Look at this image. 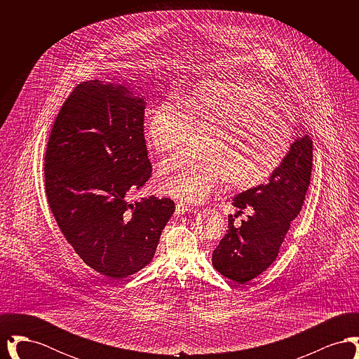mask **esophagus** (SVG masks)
<instances>
[{
    "mask_svg": "<svg viewBox=\"0 0 359 359\" xmlns=\"http://www.w3.org/2000/svg\"><path fill=\"white\" fill-rule=\"evenodd\" d=\"M176 211L179 214H186V212H191L192 211V207L189 205H186V203H177L176 205Z\"/></svg>",
    "mask_w": 359,
    "mask_h": 359,
    "instance_id": "obj_1",
    "label": "esophagus"
}]
</instances>
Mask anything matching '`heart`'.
I'll return each instance as SVG.
<instances>
[{"instance_id": "b5f03b06", "label": "heart", "mask_w": 359, "mask_h": 359, "mask_svg": "<svg viewBox=\"0 0 359 359\" xmlns=\"http://www.w3.org/2000/svg\"><path fill=\"white\" fill-rule=\"evenodd\" d=\"M191 130L205 132L199 157L176 156L157 168L161 191L187 203H201L223 182L231 189L262 184L290 151L287 122L252 83L202 82L184 104L176 98L157 103L145 123L147 141L158 154L179 151Z\"/></svg>"}]
</instances>
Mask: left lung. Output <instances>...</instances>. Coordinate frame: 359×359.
Segmentation results:
<instances>
[{"instance_id": "8db88e82", "label": "left lung", "mask_w": 359, "mask_h": 359, "mask_svg": "<svg viewBox=\"0 0 359 359\" xmlns=\"http://www.w3.org/2000/svg\"><path fill=\"white\" fill-rule=\"evenodd\" d=\"M311 171L312 140L307 135L297 137L266 184L234 196V207L250 205L255 212L239 227L229 217V230L212 253V265L219 273L245 284L273 264L290 222L303 207Z\"/></svg>"}]
</instances>
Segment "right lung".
<instances>
[{
	"instance_id": "right-lung-1",
	"label": "right lung",
	"mask_w": 359,
	"mask_h": 359,
	"mask_svg": "<svg viewBox=\"0 0 359 359\" xmlns=\"http://www.w3.org/2000/svg\"><path fill=\"white\" fill-rule=\"evenodd\" d=\"M144 98L130 87L88 81L63 103L47 144L46 194L76 255L114 280L145 268L175 211L168 198L128 196L152 175Z\"/></svg>"
}]
</instances>
